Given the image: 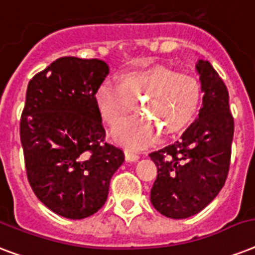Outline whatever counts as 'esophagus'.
<instances>
[{
  "mask_svg": "<svg viewBox=\"0 0 255 255\" xmlns=\"http://www.w3.org/2000/svg\"><path fill=\"white\" fill-rule=\"evenodd\" d=\"M124 156H126V160H127V161H137V160H139V155L135 153V152L129 151V149H126V151H124Z\"/></svg>",
  "mask_w": 255,
  "mask_h": 255,
  "instance_id": "1",
  "label": "esophagus"
}]
</instances>
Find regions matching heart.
I'll return each mask as SVG.
<instances>
[{
	"label": "heart",
	"mask_w": 255,
	"mask_h": 255,
	"mask_svg": "<svg viewBox=\"0 0 255 255\" xmlns=\"http://www.w3.org/2000/svg\"><path fill=\"white\" fill-rule=\"evenodd\" d=\"M200 98L197 78L164 66L126 74L120 85L104 81L95 92L98 111L110 126L119 123L136 102L142 115L124 121L111 132L112 139L129 148L147 147L160 131L170 135L182 129L193 119Z\"/></svg>",
	"instance_id": "b5f03b06"
}]
</instances>
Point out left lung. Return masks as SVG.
Wrapping results in <instances>:
<instances>
[{
    "instance_id": "left-lung-1",
    "label": "left lung",
    "mask_w": 255,
    "mask_h": 255,
    "mask_svg": "<svg viewBox=\"0 0 255 255\" xmlns=\"http://www.w3.org/2000/svg\"><path fill=\"white\" fill-rule=\"evenodd\" d=\"M201 82L202 107L181 139L149 153L157 167L151 202L165 217H192L213 201L229 172L234 119L229 92L208 61L196 65Z\"/></svg>"
}]
</instances>
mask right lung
Returning a JSON list of instances; mask_svg holds the SVG:
<instances>
[{"mask_svg": "<svg viewBox=\"0 0 255 255\" xmlns=\"http://www.w3.org/2000/svg\"><path fill=\"white\" fill-rule=\"evenodd\" d=\"M110 69L100 59L62 57L27 85L19 123L27 180L58 216L90 217L104 205L120 148L104 141L96 88Z\"/></svg>", "mask_w": 255, "mask_h": 255, "instance_id": "obj_1", "label": "right lung"}]
</instances>
